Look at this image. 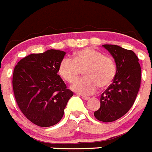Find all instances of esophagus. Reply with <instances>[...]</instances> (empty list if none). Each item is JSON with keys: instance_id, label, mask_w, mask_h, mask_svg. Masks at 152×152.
<instances>
[{"instance_id": "obj_1", "label": "esophagus", "mask_w": 152, "mask_h": 152, "mask_svg": "<svg viewBox=\"0 0 152 152\" xmlns=\"http://www.w3.org/2000/svg\"><path fill=\"white\" fill-rule=\"evenodd\" d=\"M81 97H82L83 100H90V97H89V96H81Z\"/></svg>"}]
</instances>
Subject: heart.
<instances>
[{"instance_id":"b5f03b06","label":"heart","mask_w":152,"mask_h":152,"mask_svg":"<svg viewBox=\"0 0 152 152\" xmlns=\"http://www.w3.org/2000/svg\"><path fill=\"white\" fill-rule=\"evenodd\" d=\"M81 70H84L85 77L75 81L71 88L81 94L91 95L98 87L105 88L112 82L116 67L110 57L93 48H86L75 52L74 60L64 58L58 66V74L66 81L72 83L78 77Z\"/></svg>"}]
</instances>
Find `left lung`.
<instances>
[{"label": "left lung", "instance_id": "left-lung-1", "mask_svg": "<svg viewBox=\"0 0 152 152\" xmlns=\"http://www.w3.org/2000/svg\"><path fill=\"white\" fill-rule=\"evenodd\" d=\"M116 65L113 84L100 96V107L94 112L100 121L108 123L121 118L129 110L140 88L141 66L139 58L132 50L116 45H103Z\"/></svg>", "mask_w": 152, "mask_h": 152}]
</instances>
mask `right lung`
<instances>
[{
    "mask_svg": "<svg viewBox=\"0 0 152 152\" xmlns=\"http://www.w3.org/2000/svg\"><path fill=\"white\" fill-rule=\"evenodd\" d=\"M65 52L49 49L31 54L13 70V89L23 115L34 124L49 127L57 124L73 92L58 75Z\"/></svg>",
    "mask_w": 152,
    "mask_h": 152,
    "instance_id": "obj_1",
    "label": "right lung"
}]
</instances>
